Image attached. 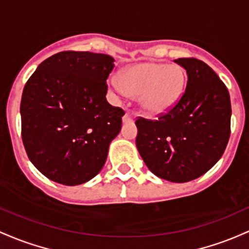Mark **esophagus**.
<instances>
[{
    "instance_id": "34e87169",
    "label": "esophagus",
    "mask_w": 249,
    "mask_h": 249,
    "mask_svg": "<svg viewBox=\"0 0 249 249\" xmlns=\"http://www.w3.org/2000/svg\"><path fill=\"white\" fill-rule=\"evenodd\" d=\"M122 121H124V124H127V122H132L133 121V115L129 113V111H125L124 117H122Z\"/></svg>"
}]
</instances>
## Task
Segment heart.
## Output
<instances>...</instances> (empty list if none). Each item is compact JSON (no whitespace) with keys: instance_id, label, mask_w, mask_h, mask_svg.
<instances>
[{"instance_id":"heart-1","label":"heart","mask_w":249,"mask_h":249,"mask_svg":"<svg viewBox=\"0 0 249 249\" xmlns=\"http://www.w3.org/2000/svg\"><path fill=\"white\" fill-rule=\"evenodd\" d=\"M121 85L110 87L140 96L142 108L150 115H161L178 105L186 87V72L178 66L144 62L129 67L120 75Z\"/></svg>"}]
</instances>
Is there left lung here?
Returning a JSON list of instances; mask_svg holds the SVG:
<instances>
[{
	"label": "left lung",
	"mask_w": 249,
	"mask_h": 249,
	"mask_svg": "<svg viewBox=\"0 0 249 249\" xmlns=\"http://www.w3.org/2000/svg\"><path fill=\"white\" fill-rule=\"evenodd\" d=\"M187 71L185 94L159 120H136V147L158 178L183 183L220 160L231 134V99L213 69L196 58H178Z\"/></svg>",
	"instance_id": "1"
}]
</instances>
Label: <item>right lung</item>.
<instances>
[{"label":"right lung","mask_w":249,"mask_h":249,"mask_svg":"<svg viewBox=\"0 0 249 249\" xmlns=\"http://www.w3.org/2000/svg\"><path fill=\"white\" fill-rule=\"evenodd\" d=\"M114 58L62 52L44 60L22 93V140L44 177L77 186L96 177L121 130V108L106 100Z\"/></svg>","instance_id":"add662e5"}]
</instances>
